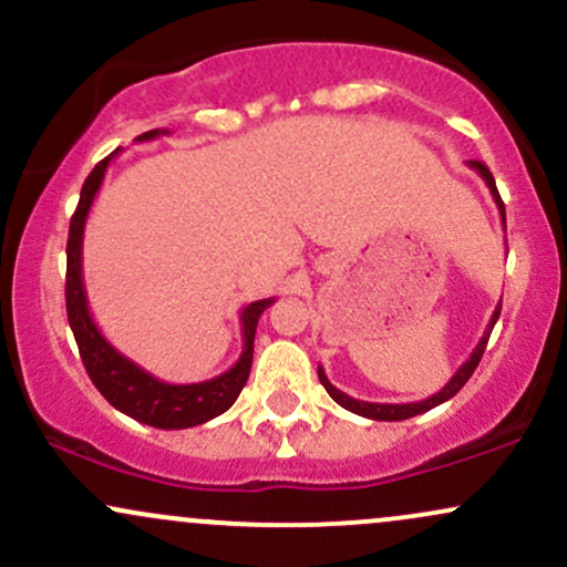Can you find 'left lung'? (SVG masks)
<instances>
[{
    "instance_id": "8db88e82",
    "label": "left lung",
    "mask_w": 567,
    "mask_h": 567,
    "mask_svg": "<svg viewBox=\"0 0 567 567\" xmlns=\"http://www.w3.org/2000/svg\"><path fill=\"white\" fill-rule=\"evenodd\" d=\"M470 167H472V171H477V173H480V178H483L485 184H487V188H491L493 199H496V205H498L501 220H504V229H506V213H504V202H501V197H498L496 181H493L491 171H487V167L483 165V162H470ZM498 315H501V301H498V306H496V311H493L491 322H487V328H485L483 338H480V343H477V347L472 349L470 360H466L464 365H461L458 370H455V375H453V379L447 381L445 386H442L437 394L426 396V400H421V402H402V405H392V402H365V400H354V396L343 394L341 389H336L333 383L328 381V375H324L322 365L317 368V375H320V383H322L324 389H328V394L333 396V400L338 402V405H341V408H347V410H351V413L362 415V419H373V421H405V419H413V415H421V413H426V410L437 408V405H442V402H447V400H451V396L458 394V392H461V386H464V383L472 379L474 368H477V365H480V360H483V351H485V347H487V338H491V330H493V324H496Z\"/></svg>"
}]
</instances>
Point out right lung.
I'll return each instance as SVG.
<instances>
[{"mask_svg": "<svg viewBox=\"0 0 567 567\" xmlns=\"http://www.w3.org/2000/svg\"><path fill=\"white\" fill-rule=\"evenodd\" d=\"M159 135H171L167 130H148V133L138 135V143L154 141ZM120 154H109L106 159L97 162L93 173L84 181L80 205H76L74 218L69 226V245H66V311L69 324L74 330L76 347H80L84 370L93 379L95 389L114 405L120 413L130 415V419L141 421V424L154 429H188L199 426L205 421L216 419V415L226 413L234 402H237L239 392L247 383L252 365V341H256L258 317L275 303V298H264V301L247 303L239 311V324H243V354L226 373L216 375V379L197 381V383H167L143 370L138 362L122 354L106 341V336L97 330V324L90 315L87 292H84V277H82V239H84V224H87L90 207L101 192L103 175H106L112 159Z\"/></svg>", "mask_w": 567, "mask_h": 567, "instance_id": "right-lung-1", "label": "right lung"}]
</instances>
